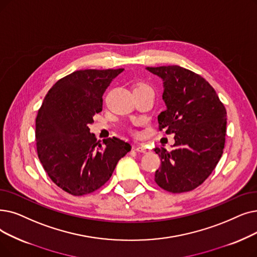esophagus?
Returning <instances> with one entry per match:
<instances>
[{
  "label": "esophagus",
  "instance_id": "esophagus-1",
  "mask_svg": "<svg viewBox=\"0 0 257 257\" xmlns=\"http://www.w3.org/2000/svg\"><path fill=\"white\" fill-rule=\"evenodd\" d=\"M136 151L141 152V153H148V152H149L148 148H146L145 146H139V147H136Z\"/></svg>",
  "mask_w": 257,
  "mask_h": 257
}]
</instances>
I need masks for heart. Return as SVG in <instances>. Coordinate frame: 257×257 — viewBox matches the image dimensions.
<instances>
[{
	"mask_svg": "<svg viewBox=\"0 0 257 257\" xmlns=\"http://www.w3.org/2000/svg\"><path fill=\"white\" fill-rule=\"evenodd\" d=\"M142 86H145V87H148V86H146V85H142Z\"/></svg>",
	"mask_w": 257,
	"mask_h": 257,
	"instance_id": "obj_1",
	"label": "heart"
}]
</instances>
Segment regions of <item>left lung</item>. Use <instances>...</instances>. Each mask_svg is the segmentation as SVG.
Here are the masks:
<instances>
[{
    "mask_svg": "<svg viewBox=\"0 0 257 257\" xmlns=\"http://www.w3.org/2000/svg\"><path fill=\"white\" fill-rule=\"evenodd\" d=\"M163 80L166 109L160 130L174 135L173 150L155 148L161 167L154 181L172 193L191 191L214 170L225 147L227 111L204 77L181 66L147 67Z\"/></svg>",
    "mask_w": 257,
    "mask_h": 257,
    "instance_id": "obj_1",
    "label": "left lung"
}]
</instances>
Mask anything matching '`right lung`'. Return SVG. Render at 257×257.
Returning a JSON list of instances; mask_svg holds the SVG:
<instances>
[{
  "instance_id": "obj_1",
  "label": "right lung",
  "mask_w": 257,
  "mask_h": 257,
  "mask_svg": "<svg viewBox=\"0 0 257 257\" xmlns=\"http://www.w3.org/2000/svg\"><path fill=\"white\" fill-rule=\"evenodd\" d=\"M124 69L77 70L55 83L36 119L40 162L51 181L81 196L101 188L131 146L117 138L101 145L89 125L103 109V94Z\"/></svg>"
}]
</instances>
